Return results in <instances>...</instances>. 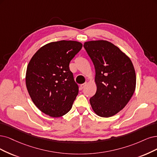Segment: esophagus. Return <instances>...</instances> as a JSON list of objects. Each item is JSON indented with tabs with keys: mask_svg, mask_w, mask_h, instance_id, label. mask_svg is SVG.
Returning a JSON list of instances; mask_svg holds the SVG:
<instances>
[{
	"mask_svg": "<svg viewBox=\"0 0 157 157\" xmlns=\"http://www.w3.org/2000/svg\"><path fill=\"white\" fill-rule=\"evenodd\" d=\"M86 84H87V83H83V84H82V85H80V89H84L85 87V86L86 85Z\"/></svg>",
	"mask_w": 157,
	"mask_h": 157,
	"instance_id": "esophagus-1",
	"label": "esophagus"
}]
</instances>
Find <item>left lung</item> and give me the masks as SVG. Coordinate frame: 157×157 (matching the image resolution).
Here are the masks:
<instances>
[{"mask_svg":"<svg viewBox=\"0 0 157 157\" xmlns=\"http://www.w3.org/2000/svg\"><path fill=\"white\" fill-rule=\"evenodd\" d=\"M94 65L96 94L90 103L94 113L108 118L122 110L136 87V74L130 58L107 40H90L83 44Z\"/></svg>","mask_w":157,"mask_h":157,"instance_id":"left-lung-1","label":"left lung"}]
</instances>
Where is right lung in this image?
<instances>
[{
  "label": "right lung",
  "mask_w": 157,
  "mask_h": 157,
  "mask_svg": "<svg viewBox=\"0 0 157 157\" xmlns=\"http://www.w3.org/2000/svg\"><path fill=\"white\" fill-rule=\"evenodd\" d=\"M83 44L59 40L42 46L29 62L26 74L28 93L36 107L51 117L67 114L78 94L69 63Z\"/></svg>",
  "instance_id": "1"
}]
</instances>
